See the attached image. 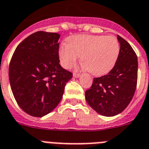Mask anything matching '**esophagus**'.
I'll return each instance as SVG.
<instances>
[{
  "mask_svg": "<svg viewBox=\"0 0 149 149\" xmlns=\"http://www.w3.org/2000/svg\"><path fill=\"white\" fill-rule=\"evenodd\" d=\"M73 77H76V78H78V77H80V73H78V72H73Z\"/></svg>",
  "mask_w": 149,
  "mask_h": 149,
  "instance_id": "34e87169",
  "label": "esophagus"
}]
</instances>
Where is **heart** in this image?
Wrapping results in <instances>:
<instances>
[{
    "mask_svg": "<svg viewBox=\"0 0 149 149\" xmlns=\"http://www.w3.org/2000/svg\"><path fill=\"white\" fill-rule=\"evenodd\" d=\"M119 41L114 36L77 35L68 38V44L59 48L61 65L70 68L81 56L85 68L95 76L106 74L119 57Z\"/></svg>",
    "mask_w": 149,
    "mask_h": 149,
    "instance_id": "b5f03b06",
    "label": "heart"
}]
</instances>
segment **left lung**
<instances>
[{
    "mask_svg": "<svg viewBox=\"0 0 149 149\" xmlns=\"http://www.w3.org/2000/svg\"><path fill=\"white\" fill-rule=\"evenodd\" d=\"M117 39L120 50L114 67L107 75L94 78L85 93L90 107L106 117L118 114L128 106L137 85V55L126 40L119 36Z\"/></svg>",
    "mask_w": 149,
    "mask_h": 149,
    "instance_id": "1",
    "label": "left lung"
}]
</instances>
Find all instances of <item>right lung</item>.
<instances>
[{
  "label": "right lung",
  "mask_w": 149,
  "mask_h": 149,
  "mask_svg": "<svg viewBox=\"0 0 149 149\" xmlns=\"http://www.w3.org/2000/svg\"><path fill=\"white\" fill-rule=\"evenodd\" d=\"M60 36L35 32L19 44L11 57V90L21 109L33 117H43L57 107L72 77L59 63Z\"/></svg>",
  "instance_id": "add662e5"
}]
</instances>
